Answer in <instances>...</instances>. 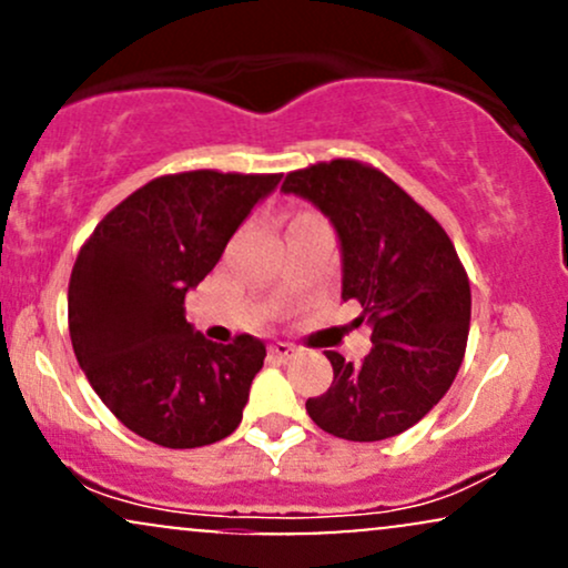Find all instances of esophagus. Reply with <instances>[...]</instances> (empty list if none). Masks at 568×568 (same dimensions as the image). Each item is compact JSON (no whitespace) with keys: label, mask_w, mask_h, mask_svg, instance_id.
<instances>
[{"label":"esophagus","mask_w":568,"mask_h":568,"mask_svg":"<svg viewBox=\"0 0 568 568\" xmlns=\"http://www.w3.org/2000/svg\"><path fill=\"white\" fill-rule=\"evenodd\" d=\"M296 347H293V344H288V342H275L270 347V357L272 361H280V363H288L291 357H296Z\"/></svg>","instance_id":"34e87169"}]
</instances>
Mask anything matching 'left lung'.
Segmentation results:
<instances>
[{"instance_id":"left-lung-1","label":"left lung","mask_w":568,"mask_h":568,"mask_svg":"<svg viewBox=\"0 0 568 568\" xmlns=\"http://www.w3.org/2000/svg\"><path fill=\"white\" fill-rule=\"evenodd\" d=\"M331 219L342 243V298L361 304L371 352H325L334 384L306 400L317 427L344 440L406 433L452 387L470 334V280L446 230L379 168L331 160L285 175Z\"/></svg>"}]
</instances>
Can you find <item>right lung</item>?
<instances>
[{"label":"right lung","instance_id":"obj_1","mask_svg":"<svg viewBox=\"0 0 568 568\" xmlns=\"http://www.w3.org/2000/svg\"><path fill=\"white\" fill-rule=\"evenodd\" d=\"M280 173L186 171L152 179L84 240L69 280L77 363L116 419L165 448L211 446L237 429L266 347L207 342L184 296L219 264Z\"/></svg>","mask_w":568,"mask_h":568}]
</instances>
